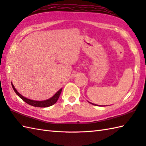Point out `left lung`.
I'll return each instance as SVG.
<instances>
[{
  "label": "left lung",
  "mask_w": 146,
  "mask_h": 146,
  "mask_svg": "<svg viewBox=\"0 0 146 146\" xmlns=\"http://www.w3.org/2000/svg\"><path fill=\"white\" fill-rule=\"evenodd\" d=\"M89 103H91V104H92V105H96V106L97 105H96V104H94V103H91V102H89Z\"/></svg>",
  "instance_id": "1"
}]
</instances>
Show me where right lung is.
Returning a JSON list of instances; mask_svg holds the SVG:
<instances>
[{"label": "right lung", "mask_w": 146, "mask_h": 146, "mask_svg": "<svg viewBox=\"0 0 146 146\" xmlns=\"http://www.w3.org/2000/svg\"><path fill=\"white\" fill-rule=\"evenodd\" d=\"M11 85H12L13 90H14V91L15 92V93L17 94L21 99L23 100L25 102L27 103V104L33 106V107H48L55 104V103L57 102L58 99H59L60 94L61 93V91L62 89H60V90H59V91H58L52 98H50V99H48L46 100H44V101H35V100H32L30 99H28L27 98H25L24 96H23L22 94H20L19 92L17 91V89H15V87H14V86H13V84L12 83H11Z\"/></svg>", "instance_id": "right-lung-1"}]
</instances>
